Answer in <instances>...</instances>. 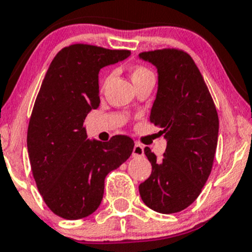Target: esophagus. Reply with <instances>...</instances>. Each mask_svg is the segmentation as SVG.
<instances>
[{"label":"esophagus","instance_id":"obj_1","mask_svg":"<svg viewBox=\"0 0 252 252\" xmlns=\"http://www.w3.org/2000/svg\"><path fill=\"white\" fill-rule=\"evenodd\" d=\"M143 155H144L143 145H142L141 143H138V142H136V143H134L133 150H132V157L138 158V157H143Z\"/></svg>","mask_w":252,"mask_h":252}]
</instances>
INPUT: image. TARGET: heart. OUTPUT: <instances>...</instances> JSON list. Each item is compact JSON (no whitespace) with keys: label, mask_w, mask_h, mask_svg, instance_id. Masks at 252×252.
<instances>
[{"label":"heart","mask_w":252,"mask_h":252,"mask_svg":"<svg viewBox=\"0 0 252 252\" xmlns=\"http://www.w3.org/2000/svg\"><path fill=\"white\" fill-rule=\"evenodd\" d=\"M147 74H150V71L148 69H145L144 66H134V68H132L131 70V79L132 81H134V80H137L138 77H142L144 76V75Z\"/></svg>","instance_id":"obj_1"}]
</instances>
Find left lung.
Returning a JSON list of instances; mask_svg holds the SVG:
<instances>
[{
    "instance_id": "8db88e82",
    "label": "left lung",
    "mask_w": 252,
    "mask_h": 252,
    "mask_svg": "<svg viewBox=\"0 0 252 252\" xmlns=\"http://www.w3.org/2000/svg\"><path fill=\"white\" fill-rule=\"evenodd\" d=\"M139 58L158 69V93L149 119L167 141L161 160L144 148L152 175L139 184V194L154 211L175 214L195 201L211 173L219 115L203 75L187 52L157 49L142 52Z\"/></svg>"
}]
</instances>
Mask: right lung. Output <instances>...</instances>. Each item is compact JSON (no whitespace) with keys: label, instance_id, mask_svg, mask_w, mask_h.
Listing matches in <instances>:
<instances>
[{"label":"right lung","instance_id":"obj_1","mask_svg":"<svg viewBox=\"0 0 252 252\" xmlns=\"http://www.w3.org/2000/svg\"><path fill=\"white\" fill-rule=\"evenodd\" d=\"M129 54L76 43L59 51L46 72L28 127V153L38 191L57 216L80 220L93 214L107 175L131 157L132 138L91 141L84 127L87 114L99 107V70Z\"/></svg>","mask_w":252,"mask_h":252}]
</instances>
